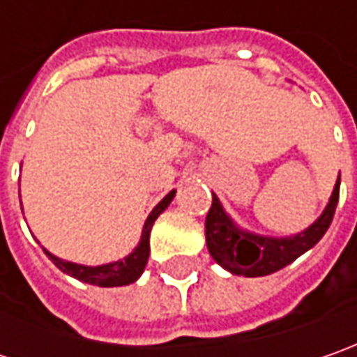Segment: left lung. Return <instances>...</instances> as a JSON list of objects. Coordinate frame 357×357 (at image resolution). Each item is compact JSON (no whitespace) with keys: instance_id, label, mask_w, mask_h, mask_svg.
Segmentation results:
<instances>
[{"instance_id":"obj_1","label":"left lung","mask_w":357,"mask_h":357,"mask_svg":"<svg viewBox=\"0 0 357 357\" xmlns=\"http://www.w3.org/2000/svg\"><path fill=\"white\" fill-rule=\"evenodd\" d=\"M337 199L340 176L326 211L312 227L290 238H268L234 227V222L222 211V204L218 202L216 195H213V204L204 222L208 252L220 266L230 270L232 274L254 278L278 272L280 268L292 264L298 256L310 250L326 234L336 213Z\"/></svg>"}]
</instances>
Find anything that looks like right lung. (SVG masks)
Masks as SVG:
<instances>
[{"label":"right lung","mask_w":357,"mask_h":357,"mask_svg":"<svg viewBox=\"0 0 357 357\" xmlns=\"http://www.w3.org/2000/svg\"><path fill=\"white\" fill-rule=\"evenodd\" d=\"M172 197H174V190H171V192L153 208V213L149 214V218H146V222H144L143 236H141L139 246H137L125 260H117V262L103 264V266H81V264H73V262L59 260L57 256L49 254L47 250H45V254H47L49 258H51V262L59 268L61 272L73 276L77 280L87 282V284H93V286H103V288H111V286H127V284L135 282L141 274H143L144 266H146V260H149V254H151V244H149L151 228L155 225L158 214L162 213V211L171 204Z\"/></svg>","instance_id":"right-lung-1"}]
</instances>
